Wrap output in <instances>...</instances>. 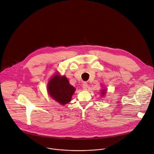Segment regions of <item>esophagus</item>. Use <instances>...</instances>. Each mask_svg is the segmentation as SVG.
I'll return each instance as SVG.
<instances>
[{"label": "esophagus", "mask_w": 154, "mask_h": 154, "mask_svg": "<svg viewBox=\"0 0 154 154\" xmlns=\"http://www.w3.org/2000/svg\"><path fill=\"white\" fill-rule=\"evenodd\" d=\"M88 84L86 83V82H84L83 83H82V89H83L84 90H86V89H87V88H88Z\"/></svg>", "instance_id": "1"}]
</instances>
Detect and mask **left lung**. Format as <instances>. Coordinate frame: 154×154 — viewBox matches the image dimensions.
<instances>
[{
    "instance_id": "left-lung-1",
    "label": "left lung",
    "mask_w": 154,
    "mask_h": 154,
    "mask_svg": "<svg viewBox=\"0 0 154 154\" xmlns=\"http://www.w3.org/2000/svg\"><path fill=\"white\" fill-rule=\"evenodd\" d=\"M105 89H103L102 91V95H105Z\"/></svg>"
}]
</instances>
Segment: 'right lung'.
Masks as SVG:
<instances>
[{"label":"right lung","mask_w":154,"mask_h":154,"mask_svg":"<svg viewBox=\"0 0 154 154\" xmlns=\"http://www.w3.org/2000/svg\"><path fill=\"white\" fill-rule=\"evenodd\" d=\"M47 89L52 99L62 105L69 102L75 91V88L70 85L65 76H60L58 75L51 78L47 85Z\"/></svg>","instance_id":"1"}]
</instances>
